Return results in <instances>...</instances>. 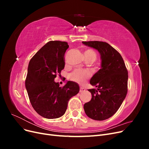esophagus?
Instances as JSON below:
<instances>
[{
  "mask_svg": "<svg viewBox=\"0 0 149 149\" xmlns=\"http://www.w3.org/2000/svg\"><path fill=\"white\" fill-rule=\"evenodd\" d=\"M86 91L85 88H83V87H80V90H79V92H80V93H83V92H84V91Z\"/></svg>",
  "mask_w": 149,
  "mask_h": 149,
  "instance_id": "obj_1",
  "label": "esophagus"
}]
</instances>
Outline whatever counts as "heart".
Masks as SVG:
<instances>
[{"label": "heart", "instance_id": "1", "mask_svg": "<svg viewBox=\"0 0 149 149\" xmlns=\"http://www.w3.org/2000/svg\"><path fill=\"white\" fill-rule=\"evenodd\" d=\"M86 60H91L93 62L96 60V53L91 49H86L84 53ZM91 73L86 70L76 69L70 74V78L73 81L79 84H83L88 79L91 77Z\"/></svg>", "mask_w": 149, "mask_h": 149}]
</instances>
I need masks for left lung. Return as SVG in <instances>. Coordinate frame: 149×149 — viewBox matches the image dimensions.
<instances>
[{
	"mask_svg": "<svg viewBox=\"0 0 149 149\" xmlns=\"http://www.w3.org/2000/svg\"><path fill=\"white\" fill-rule=\"evenodd\" d=\"M97 49L101 58V68L90 80L97 89H88L92 94L84 104L85 113L96 120L109 119L118 111L127 93L128 71L120 54L106 42H83Z\"/></svg>",
	"mask_w": 149,
	"mask_h": 149,
	"instance_id": "8db88e82",
	"label": "left lung"
}]
</instances>
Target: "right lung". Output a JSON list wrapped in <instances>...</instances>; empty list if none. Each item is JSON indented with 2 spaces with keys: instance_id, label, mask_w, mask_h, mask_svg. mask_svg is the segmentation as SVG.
Instances as JSON below:
<instances>
[{
  "instance_id": "obj_1",
  "label": "right lung",
  "mask_w": 149,
  "mask_h": 149,
  "mask_svg": "<svg viewBox=\"0 0 149 149\" xmlns=\"http://www.w3.org/2000/svg\"><path fill=\"white\" fill-rule=\"evenodd\" d=\"M66 42L49 41L31 58L25 88L35 111L47 119L59 118L67 109L70 99L79 91L78 83L68 81L60 87L54 79L65 68Z\"/></svg>"
}]
</instances>
